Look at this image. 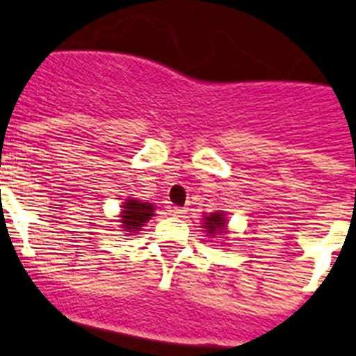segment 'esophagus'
Segmentation results:
<instances>
[{"label": "esophagus", "mask_w": 356, "mask_h": 356, "mask_svg": "<svg viewBox=\"0 0 356 356\" xmlns=\"http://www.w3.org/2000/svg\"><path fill=\"white\" fill-rule=\"evenodd\" d=\"M172 212H174V216H177V218H182V216H184L188 211H186L184 207H174L172 209Z\"/></svg>", "instance_id": "obj_1"}]
</instances>
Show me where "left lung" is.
<instances>
[{"label": "left lung", "instance_id": "obj_1", "mask_svg": "<svg viewBox=\"0 0 356 356\" xmlns=\"http://www.w3.org/2000/svg\"><path fill=\"white\" fill-rule=\"evenodd\" d=\"M204 228L209 235H219L227 232V219H225L223 212H212V214L205 216Z\"/></svg>", "mask_w": 356, "mask_h": 356}]
</instances>
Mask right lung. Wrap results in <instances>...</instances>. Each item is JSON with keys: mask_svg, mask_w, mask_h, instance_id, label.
Masks as SVG:
<instances>
[{"mask_svg": "<svg viewBox=\"0 0 356 356\" xmlns=\"http://www.w3.org/2000/svg\"><path fill=\"white\" fill-rule=\"evenodd\" d=\"M151 216H154V207L152 204H147V202H140V200H133V198H128L122 205V212H121V221L122 232H128L129 235L137 234L144 223H147Z\"/></svg>", "mask_w": 356, "mask_h": 356, "instance_id": "obj_1", "label": "right lung"}]
</instances>
